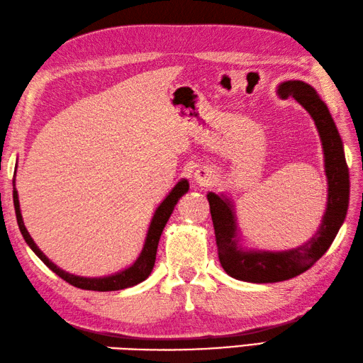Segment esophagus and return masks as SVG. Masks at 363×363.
<instances>
[{
  "mask_svg": "<svg viewBox=\"0 0 363 363\" xmlns=\"http://www.w3.org/2000/svg\"><path fill=\"white\" fill-rule=\"evenodd\" d=\"M214 177H216L214 171L208 166L200 167L194 172V180L200 184V186H206V184H209L214 180Z\"/></svg>",
  "mask_w": 363,
  "mask_h": 363,
  "instance_id": "1",
  "label": "esophagus"
}]
</instances>
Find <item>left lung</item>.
<instances>
[{"mask_svg": "<svg viewBox=\"0 0 363 363\" xmlns=\"http://www.w3.org/2000/svg\"><path fill=\"white\" fill-rule=\"evenodd\" d=\"M279 98H292L308 111L317 127L323 147L328 200L321 223L309 240L289 250H257L240 242L235 202L225 194L208 192L217 252L223 270L231 278L247 283H278L312 267L331 247L345 222L350 203V172L346 166L343 143L329 108L313 86L303 80H286L278 85Z\"/></svg>", "mask_w": 363, "mask_h": 363, "instance_id": "obj_1", "label": "left lung"}]
</instances>
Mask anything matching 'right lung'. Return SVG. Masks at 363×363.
I'll return each mask as SVG.
<instances>
[{
	"label": "right lung",
	"instance_id": "add662e5",
	"mask_svg": "<svg viewBox=\"0 0 363 363\" xmlns=\"http://www.w3.org/2000/svg\"><path fill=\"white\" fill-rule=\"evenodd\" d=\"M15 175H17V167H15V174H13V206H15V214H17L20 231L24 240H26V244L30 247L32 252H34L40 259H42L48 267L55 273V275H59L62 279H65L67 283L79 289H85V291H98V292L121 291V289H127V287H133L136 284H140L144 279L149 278L155 265L157 248H158L161 233H163L177 202L182 199V196H184L189 191V182L186 179H182L171 191H169V194L163 199V202L157 206L154 216H152V220L149 223L147 235H146V239H144L141 253L138 255V257H136L132 265H128L127 269L111 273V275H107V277L90 278V277H79V275H74V273H69L67 270L57 267V265H55L51 259H48V256L37 247L34 239L30 238L29 231L26 230V227H24L21 209H20L18 191L15 188Z\"/></svg>",
	"mask_w": 363,
	"mask_h": 363
}]
</instances>
